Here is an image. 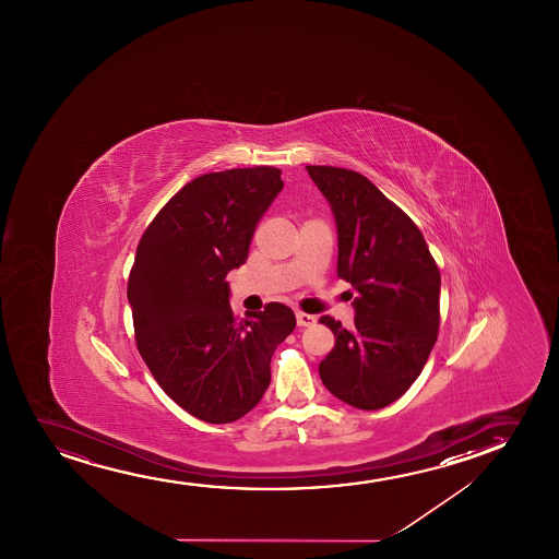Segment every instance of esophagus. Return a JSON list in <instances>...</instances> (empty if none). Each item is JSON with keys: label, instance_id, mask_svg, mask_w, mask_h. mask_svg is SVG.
Segmentation results:
<instances>
[{"label": "esophagus", "instance_id": "esophagus-1", "mask_svg": "<svg viewBox=\"0 0 559 559\" xmlns=\"http://www.w3.org/2000/svg\"><path fill=\"white\" fill-rule=\"evenodd\" d=\"M296 321H298V326H313L314 322H317V317L314 314L304 313V311H298L296 313Z\"/></svg>", "mask_w": 559, "mask_h": 559}]
</instances>
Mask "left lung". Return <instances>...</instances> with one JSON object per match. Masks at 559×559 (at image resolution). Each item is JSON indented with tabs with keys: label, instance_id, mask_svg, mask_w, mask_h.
Listing matches in <instances>:
<instances>
[{
	"label": "left lung",
	"instance_id": "1",
	"mask_svg": "<svg viewBox=\"0 0 559 559\" xmlns=\"http://www.w3.org/2000/svg\"><path fill=\"white\" fill-rule=\"evenodd\" d=\"M337 225V278L352 283L355 326L324 314L336 345L319 365L347 405H391L420 376L439 332L441 273L416 223L353 169L307 166Z\"/></svg>",
	"mask_w": 559,
	"mask_h": 559
}]
</instances>
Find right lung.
Listing matches in <instances>:
<instances>
[{
  "label": "right lung",
  "instance_id": "1",
  "mask_svg": "<svg viewBox=\"0 0 559 559\" xmlns=\"http://www.w3.org/2000/svg\"><path fill=\"white\" fill-rule=\"evenodd\" d=\"M283 185L271 166L197 177L139 240L128 281L135 344L164 393L207 424L260 403L276 345L296 329L294 311L276 301L238 321L225 283Z\"/></svg>",
  "mask_w": 559,
  "mask_h": 559
}]
</instances>
